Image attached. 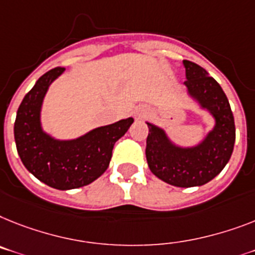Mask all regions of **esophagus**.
Masks as SVG:
<instances>
[{"mask_svg":"<svg viewBox=\"0 0 255 255\" xmlns=\"http://www.w3.org/2000/svg\"><path fill=\"white\" fill-rule=\"evenodd\" d=\"M146 116V109L144 108H138L134 111V119L135 120H142Z\"/></svg>","mask_w":255,"mask_h":255,"instance_id":"34e87169","label":"esophagus"}]
</instances>
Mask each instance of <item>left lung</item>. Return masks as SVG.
<instances>
[{
    "instance_id": "8db88e82",
    "label": "left lung",
    "mask_w": 255,
    "mask_h": 255,
    "mask_svg": "<svg viewBox=\"0 0 255 255\" xmlns=\"http://www.w3.org/2000/svg\"><path fill=\"white\" fill-rule=\"evenodd\" d=\"M186 94L199 111L214 120V126L195 144L174 142L167 130L152 123L148 126L146 159L157 178L177 188H193L215 178L231 159L236 140V128L228 99L218 82L199 65L182 61Z\"/></svg>"
}]
</instances>
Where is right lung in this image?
Segmentation results:
<instances>
[{
    "instance_id": "right-lung-1",
    "label": "right lung",
    "mask_w": 255,
    "mask_h": 255,
    "mask_svg": "<svg viewBox=\"0 0 255 255\" xmlns=\"http://www.w3.org/2000/svg\"><path fill=\"white\" fill-rule=\"evenodd\" d=\"M65 71L54 67L40 77L24 96L14 124L16 151L29 173L50 188L70 190L91 184L108 169L115 143L134 119L99 126L73 139H58L44 130L43 102L50 85Z\"/></svg>"
}]
</instances>
